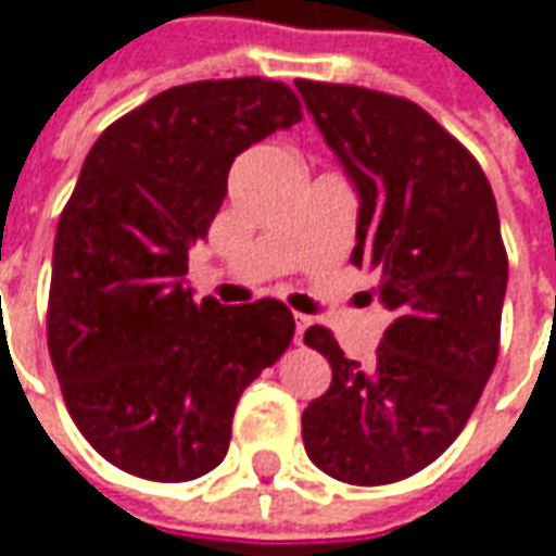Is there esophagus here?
Segmentation results:
<instances>
[{
  "mask_svg": "<svg viewBox=\"0 0 556 556\" xmlns=\"http://www.w3.org/2000/svg\"><path fill=\"white\" fill-rule=\"evenodd\" d=\"M306 327H309V318H306V315H294V342H298V345H301L303 342V333H306Z\"/></svg>",
  "mask_w": 556,
  "mask_h": 556,
  "instance_id": "1",
  "label": "esophagus"
}]
</instances>
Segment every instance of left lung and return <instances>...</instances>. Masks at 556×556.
Masks as SVG:
<instances>
[{"label":"left lung","mask_w":556,"mask_h":556,"mask_svg":"<svg viewBox=\"0 0 556 556\" xmlns=\"http://www.w3.org/2000/svg\"><path fill=\"white\" fill-rule=\"evenodd\" d=\"M357 193L351 262L381 274L393 313L375 363L349 361L325 327L303 342L333 369L303 410V446L327 477H414L458 438L494 372L506 250L489 178L426 110L384 91L294 79Z\"/></svg>","instance_id":"obj_1"}]
</instances>
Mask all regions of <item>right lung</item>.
I'll return each instance as SVG.
<instances>
[{"label": "right lung", "instance_id": "obj_1", "mask_svg": "<svg viewBox=\"0 0 556 556\" xmlns=\"http://www.w3.org/2000/svg\"><path fill=\"white\" fill-rule=\"evenodd\" d=\"M301 122L282 83L202 79L154 94L91 146L59 217L47 345L67 414L127 473L187 482L226 458L235 405L294 337L279 301H193L187 250L235 157Z\"/></svg>", "mask_w": 556, "mask_h": 556}]
</instances>
